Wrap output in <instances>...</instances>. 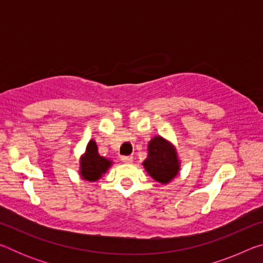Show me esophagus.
Instances as JSON below:
<instances>
[{"label": "esophagus", "instance_id": "34e87169", "mask_svg": "<svg viewBox=\"0 0 263 263\" xmlns=\"http://www.w3.org/2000/svg\"><path fill=\"white\" fill-rule=\"evenodd\" d=\"M121 160H122L124 163H131L133 158L131 157V155H123V157L121 158Z\"/></svg>", "mask_w": 263, "mask_h": 263}]
</instances>
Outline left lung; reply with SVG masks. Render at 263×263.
<instances>
[{
	"mask_svg": "<svg viewBox=\"0 0 263 263\" xmlns=\"http://www.w3.org/2000/svg\"><path fill=\"white\" fill-rule=\"evenodd\" d=\"M147 151V158L142 162L145 171L159 183H169L181 168L175 146L163 137L155 136L148 142Z\"/></svg>",
	"mask_w": 263,
	"mask_h": 263,
	"instance_id": "8db88e82",
	"label": "left lung"
}]
</instances>
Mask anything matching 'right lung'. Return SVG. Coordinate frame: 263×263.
Listing matches in <instances>:
<instances>
[{
    "mask_svg": "<svg viewBox=\"0 0 263 263\" xmlns=\"http://www.w3.org/2000/svg\"><path fill=\"white\" fill-rule=\"evenodd\" d=\"M112 166V161L99 154L96 141L90 140L88 142L86 152L80 159V175L83 180L95 182L103 176L108 169Z\"/></svg>",
    "mask_w": 263,
    "mask_h": 263,
    "instance_id": "1",
    "label": "right lung"
}]
</instances>
